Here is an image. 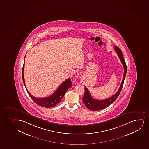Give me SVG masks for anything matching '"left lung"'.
Masks as SVG:
<instances>
[{
  "instance_id": "left-lung-1",
  "label": "left lung",
  "mask_w": 149,
  "mask_h": 149,
  "mask_svg": "<svg viewBox=\"0 0 149 149\" xmlns=\"http://www.w3.org/2000/svg\"><path fill=\"white\" fill-rule=\"evenodd\" d=\"M114 49L116 52H117V54L119 58L121 60V62L123 64L124 67V74L122 82L121 84L120 88H119L118 91H117L116 94H114L112 97H109L108 99L102 100H98L93 99L90 93L89 92V90L87 89L86 87H85V94L84 97H83V102L86 107L89 109V110H93V111H98V110L103 109L107 107L108 106L110 105L118 97L121 91L122 90V87L123 85L124 81L125 79V77L127 72V66L126 64L125 61L124 60L123 56L122 55V52L121 50L119 49L116 46L114 47Z\"/></svg>"
}]
</instances>
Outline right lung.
<instances>
[{
  "label": "right lung",
  "mask_w": 149,
  "mask_h": 149,
  "mask_svg": "<svg viewBox=\"0 0 149 149\" xmlns=\"http://www.w3.org/2000/svg\"><path fill=\"white\" fill-rule=\"evenodd\" d=\"M24 63L22 69V78H23L24 84L26 89L24 77ZM72 86V82L70 79H68L64 81L62 84L59 86L57 90L52 95L49 96L48 97H44V98H38V97H33L28 91L27 89L26 90L29 95L30 96V97H31V99L33 100V102H35L36 104L41 107H47V108H50V107H55V105H57V104L60 102L61 99L63 98L64 95H65V93Z\"/></svg>",
  "instance_id": "add662e5"
}]
</instances>
